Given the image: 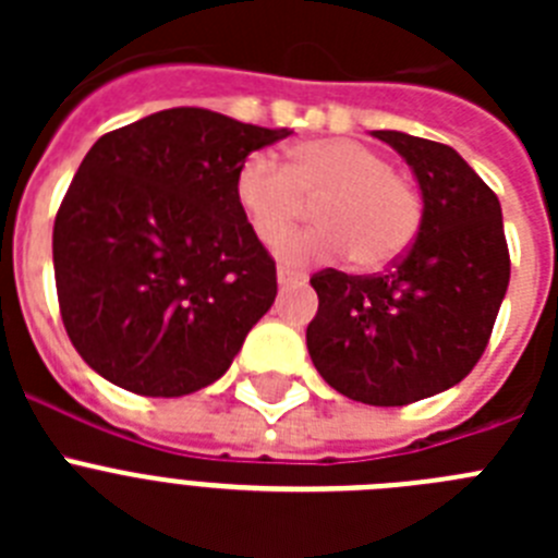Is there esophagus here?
I'll return each instance as SVG.
<instances>
[{
    "mask_svg": "<svg viewBox=\"0 0 558 558\" xmlns=\"http://www.w3.org/2000/svg\"><path fill=\"white\" fill-rule=\"evenodd\" d=\"M276 279H279V288H295V284H304V279H307V276L295 274V270H290V268H279L276 270Z\"/></svg>",
    "mask_w": 558,
    "mask_h": 558,
    "instance_id": "34e87169",
    "label": "esophagus"
}]
</instances>
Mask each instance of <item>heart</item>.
Segmentation results:
<instances>
[{
  "instance_id": "obj_1",
  "label": "heart",
  "mask_w": 558,
  "mask_h": 558,
  "mask_svg": "<svg viewBox=\"0 0 558 558\" xmlns=\"http://www.w3.org/2000/svg\"><path fill=\"white\" fill-rule=\"evenodd\" d=\"M234 195L265 245L284 240L315 204L318 226L290 236L279 251L293 265L352 254L357 268H386L411 248L422 223L413 186L383 153L354 140L302 142L290 150L288 167L270 153H251L236 170Z\"/></svg>"
}]
</instances>
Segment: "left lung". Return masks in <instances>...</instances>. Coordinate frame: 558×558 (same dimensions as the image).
I'll return each mask as SVG.
<instances>
[{"label":"left lung","instance_id":"8db88e82","mask_svg":"<svg viewBox=\"0 0 558 558\" xmlns=\"http://www.w3.org/2000/svg\"><path fill=\"white\" fill-rule=\"evenodd\" d=\"M408 161L422 192L416 243L388 274L327 268L310 284L313 366L363 405H411L461 383L489 343L509 288V245L495 192L441 142L372 131Z\"/></svg>","mask_w":558,"mask_h":558}]
</instances>
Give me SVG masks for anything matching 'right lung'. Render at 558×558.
Listing matches in <instances>:
<instances>
[{
  "label": "right lung",
  "instance_id": "add662e5",
  "mask_svg": "<svg viewBox=\"0 0 558 558\" xmlns=\"http://www.w3.org/2000/svg\"><path fill=\"white\" fill-rule=\"evenodd\" d=\"M290 133L167 108L92 145L58 209L52 263L69 340L100 377L184 397L229 372L276 299L236 170Z\"/></svg>",
  "mask_w": 558,
  "mask_h": 558
}]
</instances>
